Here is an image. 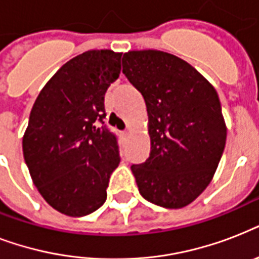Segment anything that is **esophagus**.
<instances>
[{
	"label": "esophagus",
	"instance_id": "1",
	"mask_svg": "<svg viewBox=\"0 0 259 259\" xmlns=\"http://www.w3.org/2000/svg\"><path fill=\"white\" fill-rule=\"evenodd\" d=\"M122 134H123L125 137H127V136L130 134V130H125V132H122Z\"/></svg>",
	"mask_w": 259,
	"mask_h": 259
}]
</instances>
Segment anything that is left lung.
<instances>
[{"instance_id": "obj_1", "label": "left lung", "mask_w": 259, "mask_h": 259, "mask_svg": "<svg viewBox=\"0 0 259 259\" xmlns=\"http://www.w3.org/2000/svg\"><path fill=\"white\" fill-rule=\"evenodd\" d=\"M122 71L148 111L150 154L132 165L138 191L153 204L183 208L212 181L225 150L217 90L189 63L157 50L126 52Z\"/></svg>"}]
</instances>
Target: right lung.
<instances>
[{
	"instance_id": "obj_1",
	"label": "right lung",
	"mask_w": 259,
	"mask_h": 259,
	"mask_svg": "<svg viewBox=\"0 0 259 259\" xmlns=\"http://www.w3.org/2000/svg\"><path fill=\"white\" fill-rule=\"evenodd\" d=\"M121 56L111 50L75 56L46 83L30 111L22 137L26 166L44 200L67 217H84L105 203L121 161L115 136L97 125Z\"/></svg>"
}]
</instances>
